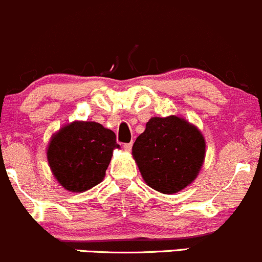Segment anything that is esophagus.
I'll use <instances>...</instances> for the list:
<instances>
[{"mask_svg":"<svg viewBox=\"0 0 262 262\" xmlns=\"http://www.w3.org/2000/svg\"><path fill=\"white\" fill-rule=\"evenodd\" d=\"M131 149H132V144H131V142H130V144H125V145H123V150H125L126 152H130Z\"/></svg>","mask_w":262,"mask_h":262,"instance_id":"obj_1","label":"esophagus"}]
</instances>
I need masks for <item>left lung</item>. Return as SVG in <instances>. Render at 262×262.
<instances>
[{"mask_svg":"<svg viewBox=\"0 0 262 262\" xmlns=\"http://www.w3.org/2000/svg\"><path fill=\"white\" fill-rule=\"evenodd\" d=\"M132 156L150 188L175 194L198 177L206 158V140L196 126L179 116L151 117L134 142Z\"/></svg>","mask_w":262,"mask_h":262,"instance_id":"obj_1","label":"left lung"}]
</instances>
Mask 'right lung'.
<instances>
[{"mask_svg":"<svg viewBox=\"0 0 262 262\" xmlns=\"http://www.w3.org/2000/svg\"><path fill=\"white\" fill-rule=\"evenodd\" d=\"M115 149V132L93 121H73L51 136L48 164L64 189L83 193L104 179Z\"/></svg>","mask_w":262,"mask_h":262,"instance_id":"add662e5","label":"right lung"}]
</instances>
